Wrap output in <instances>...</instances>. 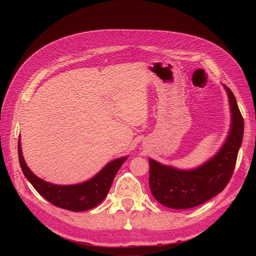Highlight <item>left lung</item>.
I'll return each instance as SVG.
<instances>
[{"instance_id": "8db88e82", "label": "left lung", "mask_w": 256, "mask_h": 256, "mask_svg": "<svg viewBox=\"0 0 256 256\" xmlns=\"http://www.w3.org/2000/svg\"><path fill=\"white\" fill-rule=\"evenodd\" d=\"M230 98L232 126L228 137L208 162L180 170L150 158V186L156 201L174 210L195 208L221 193L234 173L238 152L243 141L244 119L232 90L223 85Z\"/></svg>"}]
</instances>
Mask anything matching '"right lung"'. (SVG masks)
Segmentation results:
<instances>
[{
	"label": "right lung",
	"mask_w": 256,
	"mask_h": 256,
	"mask_svg": "<svg viewBox=\"0 0 256 256\" xmlns=\"http://www.w3.org/2000/svg\"><path fill=\"white\" fill-rule=\"evenodd\" d=\"M18 147L20 168L34 189L48 202L72 212H84L100 204L108 195L117 171L128 158V156H122L111 160L96 176L87 182L78 184L61 186L48 182L36 176L24 162L20 148V140H18Z\"/></svg>",
	"instance_id": "add662e5"
}]
</instances>
